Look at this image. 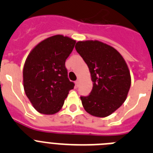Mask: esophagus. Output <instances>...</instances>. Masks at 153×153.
Masks as SVG:
<instances>
[{
  "instance_id": "1",
  "label": "esophagus",
  "mask_w": 153,
  "mask_h": 153,
  "mask_svg": "<svg viewBox=\"0 0 153 153\" xmlns=\"http://www.w3.org/2000/svg\"><path fill=\"white\" fill-rule=\"evenodd\" d=\"M75 83H76V86H79V79H78L77 80H76Z\"/></svg>"
}]
</instances>
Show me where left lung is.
Returning <instances> with one entry per match:
<instances>
[{
	"label": "left lung",
	"instance_id": "obj_1",
	"mask_svg": "<svg viewBox=\"0 0 153 153\" xmlns=\"http://www.w3.org/2000/svg\"><path fill=\"white\" fill-rule=\"evenodd\" d=\"M75 48L93 81L90 95L80 97L83 108L93 117H108L126 100L131 86L128 66L117 50L99 40L78 41Z\"/></svg>",
	"mask_w": 153,
	"mask_h": 153
}]
</instances>
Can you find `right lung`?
Wrapping results in <instances>:
<instances>
[{"mask_svg": "<svg viewBox=\"0 0 153 153\" xmlns=\"http://www.w3.org/2000/svg\"><path fill=\"white\" fill-rule=\"evenodd\" d=\"M75 44L68 36L54 35L40 42L27 57L23 69L24 91L39 113L53 115L60 111L74 89L65 62Z\"/></svg>", "mask_w": 153, "mask_h": 153, "instance_id": "right-lung-1", "label": "right lung"}]
</instances>
